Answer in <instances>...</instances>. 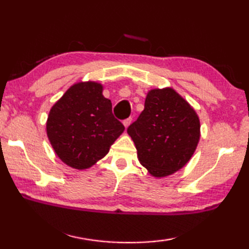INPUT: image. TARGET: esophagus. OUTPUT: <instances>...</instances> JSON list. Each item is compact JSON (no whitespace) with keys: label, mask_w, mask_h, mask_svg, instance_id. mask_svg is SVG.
<instances>
[{"label":"esophagus","mask_w":249,"mask_h":249,"mask_svg":"<svg viewBox=\"0 0 249 249\" xmlns=\"http://www.w3.org/2000/svg\"><path fill=\"white\" fill-rule=\"evenodd\" d=\"M130 123H132V117H129V119H126V120L123 121V124H124V126H125L126 128L128 127V126L130 125Z\"/></svg>","instance_id":"esophagus-1"}]
</instances>
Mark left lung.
I'll use <instances>...</instances> for the list:
<instances>
[{
    "label": "left lung",
    "instance_id": "left-lung-1",
    "mask_svg": "<svg viewBox=\"0 0 249 249\" xmlns=\"http://www.w3.org/2000/svg\"><path fill=\"white\" fill-rule=\"evenodd\" d=\"M200 119L196 109L172 88L151 89L145 108L127 133L141 165L155 178L183 168L199 144Z\"/></svg>",
    "mask_w": 249,
    "mask_h": 249
}]
</instances>
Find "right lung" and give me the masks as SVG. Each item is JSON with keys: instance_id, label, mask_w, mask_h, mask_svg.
Wrapping results in <instances>:
<instances>
[{"instance_id": "1", "label": "right lung", "mask_w": 249, "mask_h": 249, "mask_svg": "<svg viewBox=\"0 0 249 249\" xmlns=\"http://www.w3.org/2000/svg\"><path fill=\"white\" fill-rule=\"evenodd\" d=\"M124 129L112 114L103 86L95 81L72 84L50 108L46 123L54 153L78 170L91 168L105 157Z\"/></svg>"}]
</instances>
